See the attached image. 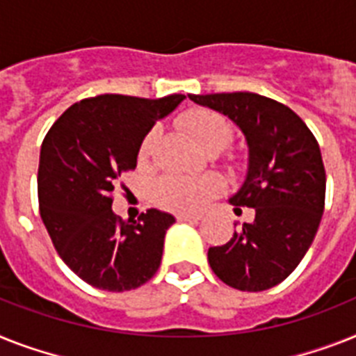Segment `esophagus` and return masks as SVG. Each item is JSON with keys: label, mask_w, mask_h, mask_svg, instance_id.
Listing matches in <instances>:
<instances>
[{"label": "esophagus", "mask_w": 356, "mask_h": 356, "mask_svg": "<svg viewBox=\"0 0 356 356\" xmlns=\"http://www.w3.org/2000/svg\"><path fill=\"white\" fill-rule=\"evenodd\" d=\"M176 220H178V222H198V220H202V216H200V214H178V216H176Z\"/></svg>", "instance_id": "1"}]
</instances>
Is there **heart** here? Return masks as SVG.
<instances>
[{"label": "heart", "instance_id": "heart-1", "mask_svg": "<svg viewBox=\"0 0 356 356\" xmlns=\"http://www.w3.org/2000/svg\"><path fill=\"white\" fill-rule=\"evenodd\" d=\"M180 125L202 149L207 152H218L233 142V122L213 108H191L181 114ZM160 132L151 129L143 136L138 149V161L147 165L151 160ZM224 191L222 178L214 175L191 178L184 175H167L160 178L154 187V198L161 207L175 213H198L211 200Z\"/></svg>", "mask_w": 356, "mask_h": 356}]
</instances>
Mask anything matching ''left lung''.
<instances>
[{
    "instance_id": "8db88e82",
    "label": "left lung",
    "mask_w": 356,
    "mask_h": 356,
    "mask_svg": "<svg viewBox=\"0 0 356 356\" xmlns=\"http://www.w3.org/2000/svg\"><path fill=\"white\" fill-rule=\"evenodd\" d=\"M189 98L233 120L249 147L245 181L229 202L252 207L254 220L234 231L227 243L209 248L211 269L240 291L278 286L311 248L324 214L325 169L318 142L298 114L260 94Z\"/></svg>"
}]
</instances>
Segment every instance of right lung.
I'll return each mask as SVG.
<instances>
[{"label":"right lung","mask_w":356,"mask_h":356,"mask_svg":"<svg viewBox=\"0 0 356 356\" xmlns=\"http://www.w3.org/2000/svg\"><path fill=\"white\" fill-rule=\"evenodd\" d=\"M184 98L99 94L81 99L41 143V220L61 260L96 289L131 291L156 275L175 216L149 209L125 222L113 213V193L123 172L136 167L143 136Z\"/></svg>","instance_id":"1"}]
</instances>
